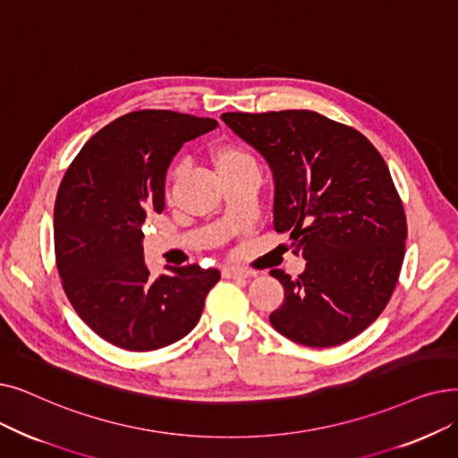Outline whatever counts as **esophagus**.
Returning <instances> with one entry per match:
<instances>
[{
    "label": "esophagus",
    "instance_id": "obj_1",
    "mask_svg": "<svg viewBox=\"0 0 458 458\" xmlns=\"http://www.w3.org/2000/svg\"><path fill=\"white\" fill-rule=\"evenodd\" d=\"M223 276H226V278H250V276H256V271L243 269V267H225Z\"/></svg>",
    "mask_w": 458,
    "mask_h": 458
}]
</instances>
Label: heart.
<instances>
[{
	"instance_id": "b5f03b06",
	"label": "heart",
	"mask_w": 458,
	"mask_h": 458,
	"mask_svg": "<svg viewBox=\"0 0 458 458\" xmlns=\"http://www.w3.org/2000/svg\"><path fill=\"white\" fill-rule=\"evenodd\" d=\"M209 155H211V163L221 180H225V177L243 175V174H256L254 158L242 148L221 144V146H215Z\"/></svg>"
}]
</instances>
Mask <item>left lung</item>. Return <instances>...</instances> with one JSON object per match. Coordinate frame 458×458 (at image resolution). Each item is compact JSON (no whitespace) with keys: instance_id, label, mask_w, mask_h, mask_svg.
<instances>
[{"instance_id":"8db88e82","label":"left lung","mask_w":458,"mask_h":458,"mask_svg":"<svg viewBox=\"0 0 458 458\" xmlns=\"http://www.w3.org/2000/svg\"><path fill=\"white\" fill-rule=\"evenodd\" d=\"M223 122L273 174V226L307 266L269 271L284 303L269 314L286 339L327 348L386 309L404 260L406 215L382 155L352 127L310 110L226 112Z\"/></svg>"}]
</instances>
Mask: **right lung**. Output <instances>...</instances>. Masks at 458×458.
Segmentation results:
<instances>
[{"instance_id": "add662e5", "label": "right lung", "mask_w": 458, "mask_h": 458, "mask_svg": "<svg viewBox=\"0 0 458 458\" xmlns=\"http://www.w3.org/2000/svg\"><path fill=\"white\" fill-rule=\"evenodd\" d=\"M218 127L211 117L138 110L98 131L64 175L54 206L59 276L76 314L114 346L149 352L192 331L221 273L144 262V225L165 209L175 153Z\"/></svg>"}]
</instances>
